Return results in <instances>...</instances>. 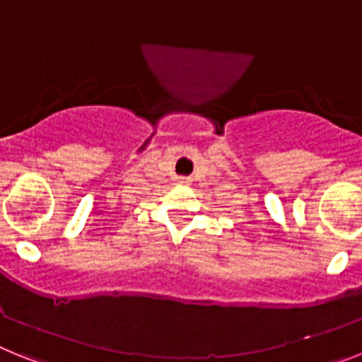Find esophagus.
Segmentation results:
<instances>
[{
  "label": "esophagus",
  "instance_id": "34e87169",
  "mask_svg": "<svg viewBox=\"0 0 362 362\" xmlns=\"http://www.w3.org/2000/svg\"><path fill=\"white\" fill-rule=\"evenodd\" d=\"M189 180V178H180V182H187Z\"/></svg>",
  "mask_w": 362,
  "mask_h": 362
}]
</instances>
